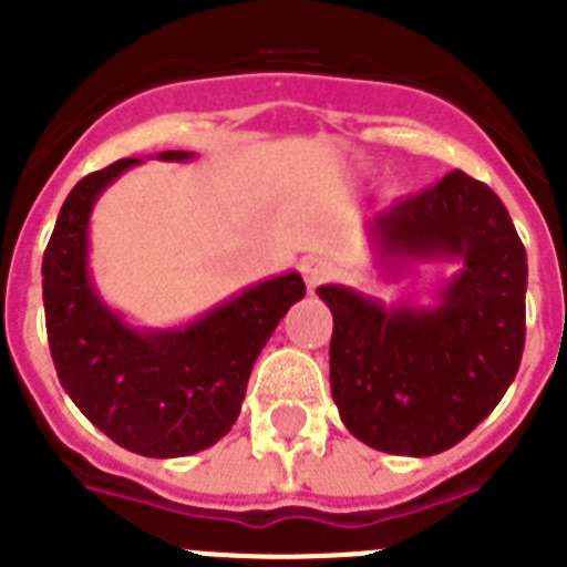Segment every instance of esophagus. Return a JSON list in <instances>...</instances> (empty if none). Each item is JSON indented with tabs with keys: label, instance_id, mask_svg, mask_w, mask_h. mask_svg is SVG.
<instances>
[{
	"label": "esophagus",
	"instance_id": "34e87169",
	"mask_svg": "<svg viewBox=\"0 0 567 567\" xmlns=\"http://www.w3.org/2000/svg\"><path fill=\"white\" fill-rule=\"evenodd\" d=\"M300 272H303V280H307V287L315 289L320 287L323 280L332 275V264L327 258H318V255H309V258L300 260Z\"/></svg>",
	"mask_w": 567,
	"mask_h": 567
}]
</instances>
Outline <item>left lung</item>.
<instances>
[{"mask_svg": "<svg viewBox=\"0 0 567 567\" xmlns=\"http://www.w3.org/2000/svg\"><path fill=\"white\" fill-rule=\"evenodd\" d=\"M365 238L383 278L414 264L457 267L432 303L318 287L334 318L329 383L346 429L378 452L432 457L468 437L517 374L525 247L494 189L460 169L374 215Z\"/></svg>", "mask_w": 567, "mask_h": 567, "instance_id": "8db88e82", "label": "left lung"}]
</instances>
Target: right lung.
I'll return each instance as SVG.
<instances>
[{
    "mask_svg": "<svg viewBox=\"0 0 567 567\" xmlns=\"http://www.w3.org/2000/svg\"><path fill=\"white\" fill-rule=\"evenodd\" d=\"M162 162L195 153L167 150ZM142 158L84 175L59 209L42 260L48 340L59 383L79 412L127 452L187 457L235 425L249 372L307 287L289 269L221 300L184 327H133L90 275V215L99 195Z\"/></svg>",
    "mask_w": 567,
    "mask_h": 567,
    "instance_id": "obj_1",
    "label": "right lung"
}]
</instances>
